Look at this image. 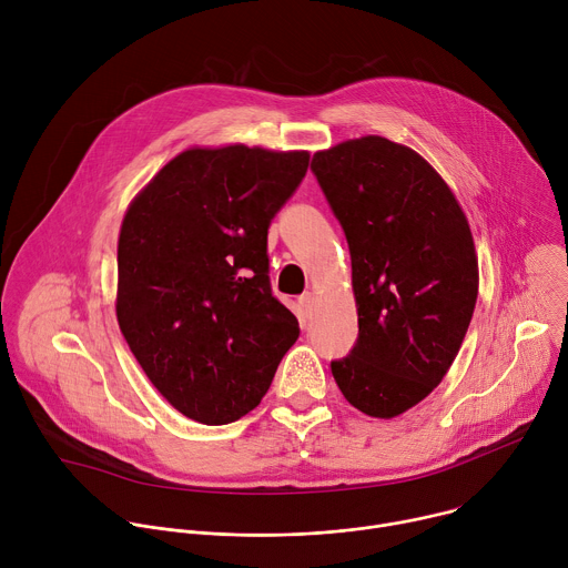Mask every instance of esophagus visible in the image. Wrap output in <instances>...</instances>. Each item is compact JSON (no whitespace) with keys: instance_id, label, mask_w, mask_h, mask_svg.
Returning <instances> with one entry per match:
<instances>
[{"instance_id":"obj_1","label":"esophagus","mask_w":568,"mask_h":568,"mask_svg":"<svg viewBox=\"0 0 568 568\" xmlns=\"http://www.w3.org/2000/svg\"><path fill=\"white\" fill-rule=\"evenodd\" d=\"M312 303H314V296H312L310 292H305V294L298 296V305H301V310H303L305 314L312 310Z\"/></svg>"}]
</instances>
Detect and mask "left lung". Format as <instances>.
I'll return each mask as SVG.
<instances>
[{
  "label": "left lung",
  "mask_w": 568,
  "mask_h": 568,
  "mask_svg": "<svg viewBox=\"0 0 568 568\" xmlns=\"http://www.w3.org/2000/svg\"><path fill=\"white\" fill-rule=\"evenodd\" d=\"M353 265L359 335L331 362L355 409L395 418L445 377L478 294V263L463 209L443 178L384 136L344 141L312 156Z\"/></svg>",
  "instance_id": "obj_1"
}]
</instances>
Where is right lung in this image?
I'll return each instance as SVG.
<instances>
[{
	"label": "right lung",
	"mask_w": 568,
	"mask_h": 568,
	"mask_svg": "<svg viewBox=\"0 0 568 568\" xmlns=\"http://www.w3.org/2000/svg\"><path fill=\"white\" fill-rule=\"evenodd\" d=\"M307 152L191 148L130 204L119 235L116 318L154 388L202 425L256 409L298 339L274 296L267 231Z\"/></svg>",
	"instance_id": "1"
}]
</instances>
